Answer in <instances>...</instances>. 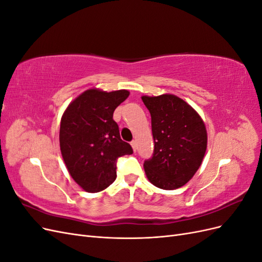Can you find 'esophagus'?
<instances>
[{
  "label": "esophagus",
  "mask_w": 262,
  "mask_h": 262,
  "mask_svg": "<svg viewBox=\"0 0 262 262\" xmlns=\"http://www.w3.org/2000/svg\"><path fill=\"white\" fill-rule=\"evenodd\" d=\"M131 146H132V148H133V152H137V148H138L137 141H132V142H131Z\"/></svg>",
  "instance_id": "1"
}]
</instances>
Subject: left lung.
<instances>
[{"label": "left lung", "mask_w": 262, "mask_h": 262, "mask_svg": "<svg viewBox=\"0 0 262 262\" xmlns=\"http://www.w3.org/2000/svg\"><path fill=\"white\" fill-rule=\"evenodd\" d=\"M152 118L153 157L144 162L146 177L164 190L185 186L199 169L208 145L204 121L187 101L172 94L142 96Z\"/></svg>", "instance_id": "left-lung-1"}]
</instances>
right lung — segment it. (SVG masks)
<instances>
[{"label":"right lung","instance_id":"right-lung-1","mask_svg":"<svg viewBox=\"0 0 262 262\" xmlns=\"http://www.w3.org/2000/svg\"><path fill=\"white\" fill-rule=\"evenodd\" d=\"M130 92L90 89L70 102L61 118L60 149L68 171L87 192H98L117 177L118 157L133 153L113 119Z\"/></svg>","mask_w":262,"mask_h":262}]
</instances>
